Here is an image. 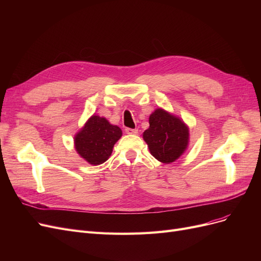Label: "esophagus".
Masks as SVG:
<instances>
[{
  "label": "esophagus",
  "instance_id": "obj_1",
  "mask_svg": "<svg viewBox=\"0 0 261 261\" xmlns=\"http://www.w3.org/2000/svg\"><path fill=\"white\" fill-rule=\"evenodd\" d=\"M125 133L128 134V135H137L138 134V129L137 128H125Z\"/></svg>",
  "mask_w": 261,
  "mask_h": 261
}]
</instances>
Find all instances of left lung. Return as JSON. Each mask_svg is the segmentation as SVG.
Wrapping results in <instances>:
<instances>
[{"mask_svg": "<svg viewBox=\"0 0 261 261\" xmlns=\"http://www.w3.org/2000/svg\"><path fill=\"white\" fill-rule=\"evenodd\" d=\"M149 128L144 132L143 137L150 153L162 163L177 160L189 143L187 125L179 117L160 108L149 116Z\"/></svg>", "mask_w": 261, "mask_h": 261, "instance_id": "8db88e82", "label": "left lung"}]
</instances>
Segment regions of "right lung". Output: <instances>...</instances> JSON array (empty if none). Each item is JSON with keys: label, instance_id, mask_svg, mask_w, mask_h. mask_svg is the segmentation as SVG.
<instances>
[{"label": "right lung", "instance_id": "right-lung-1", "mask_svg": "<svg viewBox=\"0 0 261 261\" xmlns=\"http://www.w3.org/2000/svg\"><path fill=\"white\" fill-rule=\"evenodd\" d=\"M121 137L122 129L118 126L110 124L105 117L92 115L75 135V149L87 162L99 165L109 159Z\"/></svg>", "mask_w": 261, "mask_h": 261}]
</instances>
